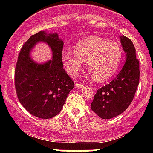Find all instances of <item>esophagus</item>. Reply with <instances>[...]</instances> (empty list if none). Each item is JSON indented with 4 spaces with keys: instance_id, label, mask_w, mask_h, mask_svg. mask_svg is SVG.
<instances>
[{
    "instance_id": "obj_1",
    "label": "esophagus",
    "mask_w": 153,
    "mask_h": 153,
    "mask_svg": "<svg viewBox=\"0 0 153 153\" xmlns=\"http://www.w3.org/2000/svg\"><path fill=\"white\" fill-rule=\"evenodd\" d=\"M75 86L76 88H78V89H81V88L84 87V85L82 84H80V83H76V84H75Z\"/></svg>"
}]
</instances>
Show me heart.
Masks as SVG:
<instances>
[{"label": "heart", "mask_w": 153, "mask_h": 153, "mask_svg": "<svg viewBox=\"0 0 153 153\" xmlns=\"http://www.w3.org/2000/svg\"><path fill=\"white\" fill-rule=\"evenodd\" d=\"M75 51H66L62 56L64 66L72 76L78 74L86 61V68L98 81L112 78L118 69L123 52L119 44L107 38L90 36L80 40L75 45Z\"/></svg>", "instance_id": "obj_1"}]
</instances>
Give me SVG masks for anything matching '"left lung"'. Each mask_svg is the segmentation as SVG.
Listing matches in <instances>:
<instances>
[{"label": "left lung", "instance_id": "obj_1", "mask_svg": "<svg viewBox=\"0 0 153 153\" xmlns=\"http://www.w3.org/2000/svg\"><path fill=\"white\" fill-rule=\"evenodd\" d=\"M126 61L115 79L97 90L91 109L100 118L109 119L124 112L130 105L139 84V61L135 48L127 37H121Z\"/></svg>", "mask_w": 153, "mask_h": 153}]
</instances>
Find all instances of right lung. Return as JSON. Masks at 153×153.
I'll return each mask as SVG.
<instances>
[{
    "label": "right lung",
    "mask_w": 153,
    "mask_h": 153,
    "mask_svg": "<svg viewBox=\"0 0 153 153\" xmlns=\"http://www.w3.org/2000/svg\"><path fill=\"white\" fill-rule=\"evenodd\" d=\"M44 41L53 51L52 61L38 65L29 58L36 42ZM64 42L58 34L39 32L32 35L20 51L15 69V86L21 105L37 118L48 119L61 112L74 81L63 68Z\"/></svg>",
    "instance_id": "1"
}]
</instances>
